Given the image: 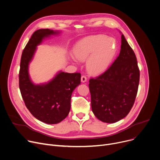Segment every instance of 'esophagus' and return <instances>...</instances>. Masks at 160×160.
<instances>
[{
    "mask_svg": "<svg viewBox=\"0 0 160 160\" xmlns=\"http://www.w3.org/2000/svg\"><path fill=\"white\" fill-rule=\"evenodd\" d=\"M81 79V82H85L86 81H87V77H86L85 76H82Z\"/></svg>",
    "mask_w": 160,
    "mask_h": 160,
    "instance_id": "esophagus-1",
    "label": "esophagus"
}]
</instances>
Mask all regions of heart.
<instances>
[{"label": "heart", "instance_id": "obj_1", "mask_svg": "<svg viewBox=\"0 0 160 160\" xmlns=\"http://www.w3.org/2000/svg\"><path fill=\"white\" fill-rule=\"evenodd\" d=\"M74 58L81 61L87 60V68L91 74L105 71L117 52V42L104 35L91 36L78 42L73 48Z\"/></svg>", "mask_w": 160, "mask_h": 160}]
</instances>
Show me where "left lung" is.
Wrapping results in <instances>:
<instances>
[{"mask_svg":"<svg viewBox=\"0 0 160 160\" xmlns=\"http://www.w3.org/2000/svg\"><path fill=\"white\" fill-rule=\"evenodd\" d=\"M120 48L118 56L108 69L89 81L92 112L106 123L126 117L138 92L140 71L137 57L123 34Z\"/></svg>","mask_w":160,"mask_h":160,"instance_id":"left-lung-1","label":"left lung"}]
</instances>
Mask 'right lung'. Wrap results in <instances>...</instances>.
Listing matches in <instances>:
<instances>
[{
  "instance_id": "1",
  "label": "right lung",
  "mask_w": 160,
  "mask_h": 160,
  "mask_svg": "<svg viewBox=\"0 0 160 160\" xmlns=\"http://www.w3.org/2000/svg\"><path fill=\"white\" fill-rule=\"evenodd\" d=\"M59 33L48 29L36 31L24 48L20 61L19 88L23 100L36 118L48 124H58L68 116L72 92L81 83L80 73L61 71L44 84H35L30 78L29 65L36 47L46 38Z\"/></svg>"
}]
</instances>
